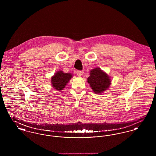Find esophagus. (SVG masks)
Returning <instances> with one entry per match:
<instances>
[{
  "instance_id": "1",
  "label": "esophagus",
  "mask_w": 156,
  "mask_h": 156,
  "mask_svg": "<svg viewBox=\"0 0 156 156\" xmlns=\"http://www.w3.org/2000/svg\"><path fill=\"white\" fill-rule=\"evenodd\" d=\"M76 75H77L78 76H81L82 74V72L81 71H76Z\"/></svg>"
}]
</instances>
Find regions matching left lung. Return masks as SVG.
Wrapping results in <instances>:
<instances>
[{
    "label": "left lung",
    "mask_w": 156,
    "mask_h": 156,
    "mask_svg": "<svg viewBox=\"0 0 156 156\" xmlns=\"http://www.w3.org/2000/svg\"><path fill=\"white\" fill-rule=\"evenodd\" d=\"M88 82L90 87L95 93L99 94L108 89L111 84L109 76L100 68H96L90 72L88 78Z\"/></svg>",
    "instance_id": "8db88e82"
}]
</instances>
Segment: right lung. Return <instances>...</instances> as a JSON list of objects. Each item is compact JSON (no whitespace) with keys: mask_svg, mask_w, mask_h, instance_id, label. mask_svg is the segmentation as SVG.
<instances>
[{"mask_svg":"<svg viewBox=\"0 0 156 156\" xmlns=\"http://www.w3.org/2000/svg\"><path fill=\"white\" fill-rule=\"evenodd\" d=\"M72 74L69 73H64L62 71L57 72L51 78L52 86L58 90L64 89L67 83L72 77Z\"/></svg>","mask_w":156,"mask_h":156,"instance_id":"add662e5","label":"right lung"}]
</instances>
